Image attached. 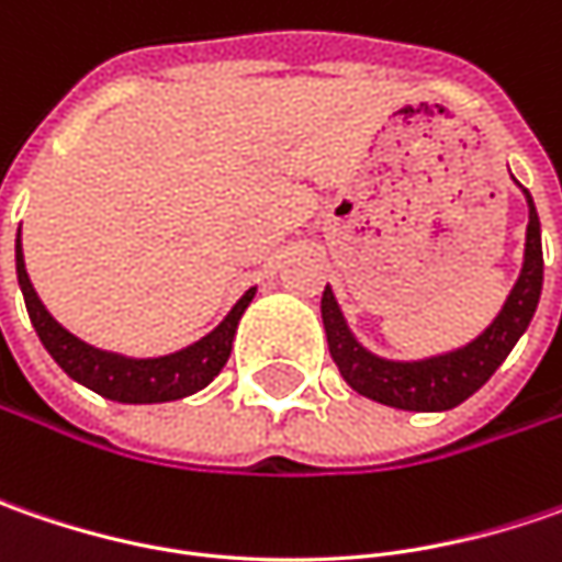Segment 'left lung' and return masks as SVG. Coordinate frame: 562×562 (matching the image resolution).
I'll use <instances>...</instances> for the list:
<instances>
[{"mask_svg":"<svg viewBox=\"0 0 562 562\" xmlns=\"http://www.w3.org/2000/svg\"><path fill=\"white\" fill-rule=\"evenodd\" d=\"M529 227H526V262L516 288L509 291L504 310L487 325L472 344H465L453 353L416 362H394L369 353L357 337L350 335L344 315L337 310L331 288L322 293V322L328 335V350L337 362L344 381L362 394L378 400L384 406L397 409H416V413H435V409H453L465 397H472L487 378L497 372V366L509 357L516 340L529 328L531 315L538 310L541 281H544V252H541V222L531 203L529 190Z\"/></svg>","mask_w":562,"mask_h":562,"instance_id":"left-lung-1","label":"left lung"}]
</instances>
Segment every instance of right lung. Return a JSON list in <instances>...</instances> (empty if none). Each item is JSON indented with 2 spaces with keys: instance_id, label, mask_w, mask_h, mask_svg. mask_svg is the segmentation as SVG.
Returning <instances> with one entry per match:
<instances>
[{
  "instance_id": "obj_1",
  "label": "right lung",
  "mask_w": 562,
  "mask_h": 562,
  "mask_svg": "<svg viewBox=\"0 0 562 562\" xmlns=\"http://www.w3.org/2000/svg\"><path fill=\"white\" fill-rule=\"evenodd\" d=\"M14 266H18V284H21L24 303H27V315H31L43 347L49 350V357L83 387L97 391L105 400H119V403H168V400H181L203 391L205 384L225 369L237 322L256 293V288H249L215 331H209L184 350L159 359H131L105 353V350L77 340L71 331H65L53 315L46 313V306L40 303L31 278H27V269H24L21 231H18V244H14Z\"/></svg>"
}]
</instances>
